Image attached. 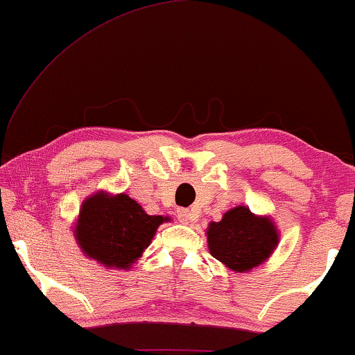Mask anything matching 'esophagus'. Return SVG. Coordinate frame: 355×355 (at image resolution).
<instances>
[{
	"label": "esophagus",
	"instance_id": "esophagus-1",
	"mask_svg": "<svg viewBox=\"0 0 355 355\" xmlns=\"http://www.w3.org/2000/svg\"><path fill=\"white\" fill-rule=\"evenodd\" d=\"M176 216H178L179 221L184 223V225H187V223L192 220V213H191V210H189V208H178Z\"/></svg>",
	"mask_w": 355,
	"mask_h": 355
}]
</instances>
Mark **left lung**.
Here are the masks:
<instances>
[{"label":"left lung","mask_w":355,"mask_h":355,"mask_svg":"<svg viewBox=\"0 0 355 355\" xmlns=\"http://www.w3.org/2000/svg\"><path fill=\"white\" fill-rule=\"evenodd\" d=\"M278 241L279 232L268 216H257L242 205L226 211L221 221H211L207 230L210 254L237 273L268 260Z\"/></svg>","instance_id":"8db88e82"}]
</instances>
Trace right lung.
I'll return each mask as SVG.
<instances>
[{
  "label": "right lung",
  "mask_w": 355,
  "mask_h": 355,
  "mask_svg": "<svg viewBox=\"0 0 355 355\" xmlns=\"http://www.w3.org/2000/svg\"><path fill=\"white\" fill-rule=\"evenodd\" d=\"M168 216L147 215L125 193L110 196L103 191L82 203L76 223V241L96 263L129 270L152 242L158 226Z\"/></svg>",
  "instance_id": "right-lung-1"
}]
</instances>
